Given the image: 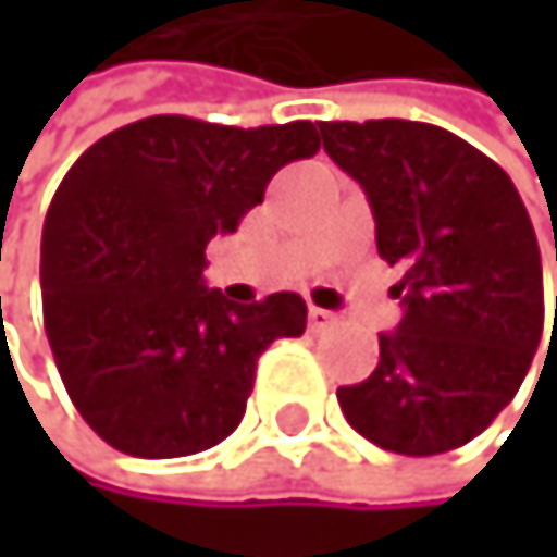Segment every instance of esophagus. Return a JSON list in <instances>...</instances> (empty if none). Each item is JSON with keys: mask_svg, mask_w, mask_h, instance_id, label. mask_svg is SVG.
<instances>
[{"mask_svg": "<svg viewBox=\"0 0 557 557\" xmlns=\"http://www.w3.org/2000/svg\"><path fill=\"white\" fill-rule=\"evenodd\" d=\"M334 313L331 310H324V307H310V327L313 331H324V327H331L334 324Z\"/></svg>", "mask_w": 557, "mask_h": 557, "instance_id": "34e87169", "label": "esophagus"}]
</instances>
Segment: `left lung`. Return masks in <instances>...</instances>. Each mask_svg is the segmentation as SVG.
<instances>
[{
	"label": "left lung",
	"mask_w": 557,
	"mask_h": 557,
	"mask_svg": "<svg viewBox=\"0 0 557 557\" xmlns=\"http://www.w3.org/2000/svg\"><path fill=\"white\" fill-rule=\"evenodd\" d=\"M320 136L368 194L377 253L400 270L391 294L404 304L397 331L381 334L374 374L337 391L341 411L384 451H455L505 411L542 341V253L528 210L495 160L441 126L320 123Z\"/></svg>",
	"instance_id": "obj_1"
}]
</instances>
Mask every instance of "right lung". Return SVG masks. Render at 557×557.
Instances as JSON below:
<instances>
[{"instance_id":"obj_1","label":"right lung","mask_w":557,"mask_h":557,"mask_svg":"<svg viewBox=\"0 0 557 557\" xmlns=\"http://www.w3.org/2000/svg\"><path fill=\"white\" fill-rule=\"evenodd\" d=\"M320 149L307 120L220 126L149 116L96 139L42 226V320L83 421L133 458H186L237 431L260 354L300 337L297 294L233 304L203 284L207 244Z\"/></svg>"}]
</instances>
